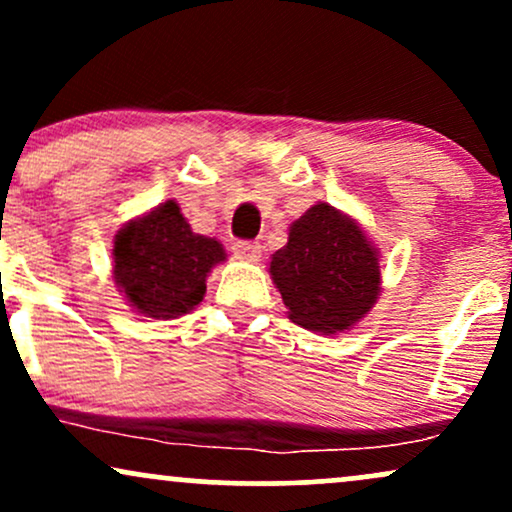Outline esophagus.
I'll return each instance as SVG.
<instances>
[{"label": "esophagus", "instance_id": "obj_1", "mask_svg": "<svg viewBox=\"0 0 512 512\" xmlns=\"http://www.w3.org/2000/svg\"><path fill=\"white\" fill-rule=\"evenodd\" d=\"M233 255L243 262H257L262 255V245L255 240H238V243H233Z\"/></svg>", "mask_w": 512, "mask_h": 512}]
</instances>
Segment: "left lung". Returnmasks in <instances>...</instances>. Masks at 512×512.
<instances>
[{"instance_id":"1","label":"left lung","mask_w":512,"mask_h":512,"mask_svg":"<svg viewBox=\"0 0 512 512\" xmlns=\"http://www.w3.org/2000/svg\"><path fill=\"white\" fill-rule=\"evenodd\" d=\"M269 274L291 320L313 332L349 330L380 293L378 252L354 219L325 202L291 223Z\"/></svg>"}]
</instances>
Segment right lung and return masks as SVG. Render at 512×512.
Here are the masks:
<instances>
[{"label":"right lung","instance_id":"add662e5","mask_svg":"<svg viewBox=\"0 0 512 512\" xmlns=\"http://www.w3.org/2000/svg\"><path fill=\"white\" fill-rule=\"evenodd\" d=\"M226 260L221 243L192 233L168 199L115 236L113 276L127 303L146 317H178L204 298L207 274Z\"/></svg>","mask_w":512,"mask_h":512}]
</instances>
